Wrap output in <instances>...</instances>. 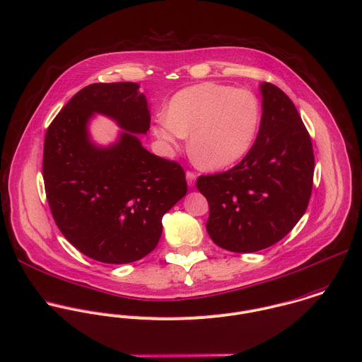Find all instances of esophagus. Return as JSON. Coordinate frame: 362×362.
<instances>
[{
  "instance_id": "34e87169",
  "label": "esophagus",
  "mask_w": 362,
  "mask_h": 362,
  "mask_svg": "<svg viewBox=\"0 0 362 362\" xmlns=\"http://www.w3.org/2000/svg\"><path fill=\"white\" fill-rule=\"evenodd\" d=\"M187 182L189 187H194L195 185V180H197V174L194 171H187Z\"/></svg>"
}]
</instances>
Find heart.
Segmentation results:
<instances>
[{"label":"heart","instance_id":"b5f03b06","mask_svg":"<svg viewBox=\"0 0 362 362\" xmlns=\"http://www.w3.org/2000/svg\"><path fill=\"white\" fill-rule=\"evenodd\" d=\"M259 122L260 107L250 92L206 82L178 92L167 107L165 120H160L153 132L171 146L191 136L195 164L204 170H222L250 150Z\"/></svg>","mask_w":362,"mask_h":362}]
</instances>
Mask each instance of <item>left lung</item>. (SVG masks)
<instances>
[{"mask_svg":"<svg viewBox=\"0 0 362 362\" xmlns=\"http://www.w3.org/2000/svg\"><path fill=\"white\" fill-rule=\"evenodd\" d=\"M262 120L255 144L228 171L199 175L206 230L215 245L250 253L283 239L307 209L314 174L310 134L290 98L263 82Z\"/></svg>","mask_w":362,"mask_h":362,"instance_id":"1","label":"left lung"}]
</instances>
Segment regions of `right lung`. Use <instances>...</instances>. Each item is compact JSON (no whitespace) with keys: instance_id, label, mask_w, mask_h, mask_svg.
Here are the masks:
<instances>
[{"instance_id":"1","label":"right lung","mask_w":362,"mask_h":362,"mask_svg":"<svg viewBox=\"0 0 362 362\" xmlns=\"http://www.w3.org/2000/svg\"><path fill=\"white\" fill-rule=\"evenodd\" d=\"M93 112L127 130L109 149L88 140ZM150 122L137 83H93L47 130L42 175L52 216L62 235L98 262L122 264L148 255L160 240L164 214L187 194L184 168L147 151L134 134H146Z\"/></svg>"}]
</instances>
